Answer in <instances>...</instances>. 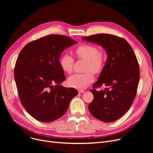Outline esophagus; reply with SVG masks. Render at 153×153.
I'll return each mask as SVG.
<instances>
[{
	"label": "esophagus",
	"mask_w": 153,
	"mask_h": 153,
	"mask_svg": "<svg viewBox=\"0 0 153 153\" xmlns=\"http://www.w3.org/2000/svg\"><path fill=\"white\" fill-rule=\"evenodd\" d=\"M85 91H84V90H81V89H79V90H78V92L79 93H84Z\"/></svg>",
	"instance_id": "esophagus-1"
}]
</instances>
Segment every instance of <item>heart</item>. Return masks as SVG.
<instances>
[{"instance_id": "1", "label": "heart", "mask_w": 153, "mask_h": 153, "mask_svg": "<svg viewBox=\"0 0 153 153\" xmlns=\"http://www.w3.org/2000/svg\"><path fill=\"white\" fill-rule=\"evenodd\" d=\"M77 58L86 61L84 71L82 74H74L68 78L70 86L77 89H84L92 83L94 79L92 72L98 74L102 70L106 61V54L103 51L90 44H81L74 51ZM74 60L68 54H63L59 59V64L62 69L68 74L72 72Z\"/></svg>"}]
</instances>
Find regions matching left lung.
<instances>
[{
  "label": "left lung",
  "mask_w": 153,
  "mask_h": 153,
  "mask_svg": "<svg viewBox=\"0 0 153 153\" xmlns=\"http://www.w3.org/2000/svg\"><path fill=\"white\" fill-rule=\"evenodd\" d=\"M82 39L101 45L107 53L105 66L90 91L94 100L89 105L93 117L112 122L130 109L135 98L140 77L139 64L130 45L121 37L99 33ZM105 85L104 90L96 89Z\"/></svg>",
  "instance_id": "8db88e82"
}]
</instances>
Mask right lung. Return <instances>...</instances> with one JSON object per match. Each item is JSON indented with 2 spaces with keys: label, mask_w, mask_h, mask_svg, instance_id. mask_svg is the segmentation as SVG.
Segmentation results:
<instances>
[{
  "label": "right lung",
  "mask_w": 153,
  "mask_h": 153,
  "mask_svg": "<svg viewBox=\"0 0 153 153\" xmlns=\"http://www.w3.org/2000/svg\"><path fill=\"white\" fill-rule=\"evenodd\" d=\"M76 43L66 36L50 35L28 43L18 56L14 77L19 99L38 121L51 122L61 117L78 94L74 88L60 85L66 77L59 61L61 53Z\"/></svg>",
  "instance_id": "right-lung-1"
}]
</instances>
